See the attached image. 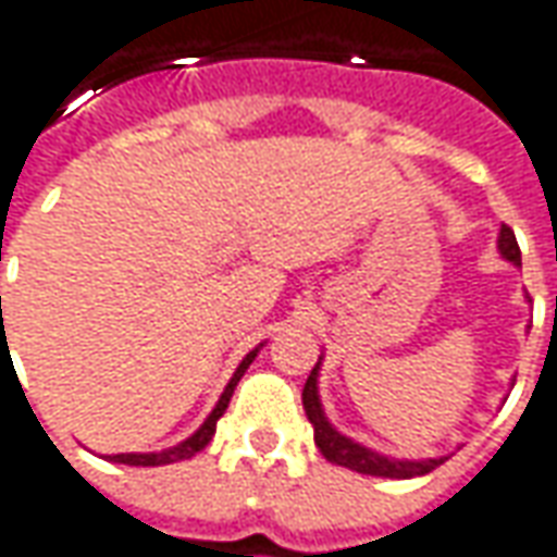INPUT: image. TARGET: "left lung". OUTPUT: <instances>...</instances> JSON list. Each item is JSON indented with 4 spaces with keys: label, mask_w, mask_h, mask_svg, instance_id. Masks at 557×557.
I'll return each mask as SVG.
<instances>
[{
    "label": "left lung",
    "mask_w": 557,
    "mask_h": 557,
    "mask_svg": "<svg viewBox=\"0 0 557 557\" xmlns=\"http://www.w3.org/2000/svg\"><path fill=\"white\" fill-rule=\"evenodd\" d=\"M499 252H503V259H508L511 264H521V249H518L515 231H511L508 224H503V231H499ZM317 370H320V363L311 370L308 382H305L301 404H305V412H308V419H311V425H314L317 450L326 456V462L342 466V469H351L357 471V474L397 478V481L429 474V471H434L437 466H444V462H447V456H437V459H419V462H416V459H388V456H382V453L370 450V447L357 444V441H351V437L338 434L336 429L330 425V419H326L323 407H320V394H317Z\"/></svg>",
    "instance_id": "left-lung-1"
}]
</instances>
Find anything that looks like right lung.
<instances>
[{"label": "right lung", "mask_w": 557, "mask_h": 557, "mask_svg": "<svg viewBox=\"0 0 557 557\" xmlns=\"http://www.w3.org/2000/svg\"><path fill=\"white\" fill-rule=\"evenodd\" d=\"M256 355H259V348L243 357V363L237 367V373L231 375L227 388H224V394L219 397L215 410L209 412V419H206L200 429L190 434L187 441H182L178 447H169V450H160V453H116V456H110V462H123V466H169V462H182V459H190L194 453H200L202 447L212 441V434H215V422H219L221 416H224V410H227V404H231V397H234L237 382H240L243 373L249 370V363L256 360Z\"/></svg>", "instance_id": "right-lung-1"}]
</instances>
